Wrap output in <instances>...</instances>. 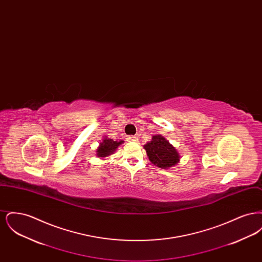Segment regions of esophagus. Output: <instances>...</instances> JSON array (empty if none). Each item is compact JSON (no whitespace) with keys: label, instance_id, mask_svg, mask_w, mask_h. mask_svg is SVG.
<instances>
[{"label":"esophagus","instance_id":"obj_1","mask_svg":"<svg viewBox=\"0 0 262 262\" xmlns=\"http://www.w3.org/2000/svg\"><path fill=\"white\" fill-rule=\"evenodd\" d=\"M126 140L129 141V142H132V141H137V137H136V136H127V137H126Z\"/></svg>","mask_w":262,"mask_h":262}]
</instances>
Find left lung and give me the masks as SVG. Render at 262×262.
Masks as SVG:
<instances>
[{"label": "left lung", "instance_id": "8db88e82", "mask_svg": "<svg viewBox=\"0 0 262 262\" xmlns=\"http://www.w3.org/2000/svg\"><path fill=\"white\" fill-rule=\"evenodd\" d=\"M150 161L162 169L171 168L180 161V155L169 141L161 136H154L144 145Z\"/></svg>", "mask_w": 262, "mask_h": 262}]
</instances>
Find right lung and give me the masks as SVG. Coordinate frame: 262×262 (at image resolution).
I'll return each mask as SVG.
<instances>
[{"label":"right lung","mask_w":262,"mask_h":262,"mask_svg":"<svg viewBox=\"0 0 262 262\" xmlns=\"http://www.w3.org/2000/svg\"><path fill=\"white\" fill-rule=\"evenodd\" d=\"M124 141L123 140H116L114 141L111 138L106 137L103 142L100 143V146L97 149V156L98 157H106L113 154V152H115V150L118 148L119 145H121Z\"/></svg>","instance_id":"right-lung-1"}]
</instances>
